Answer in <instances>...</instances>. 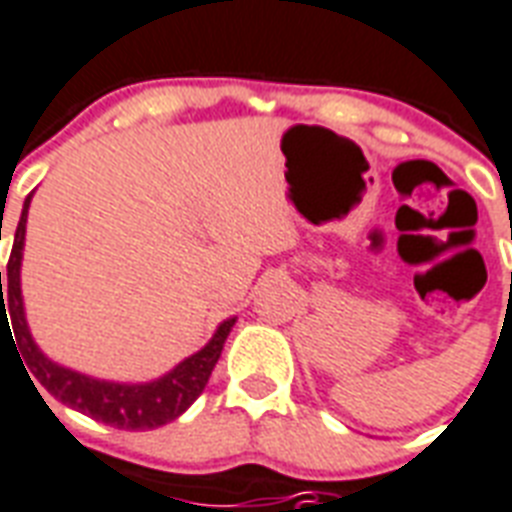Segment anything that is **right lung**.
<instances>
[{"label": "right lung", "mask_w": 512, "mask_h": 512, "mask_svg": "<svg viewBox=\"0 0 512 512\" xmlns=\"http://www.w3.org/2000/svg\"><path fill=\"white\" fill-rule=\"evenodd\" d=\"M31 195L23 201L21 220L15 228L13 252H10V263H7L5 276V292H2V271H0V330L6 322V311H11L13 333L21 349V357L26 362V376L37 378L39 384L48 389L50 395L61 400L64 405L74 411L88 413L91 419L104 421L109 427L117 429H155L169 424L177 416L190 408L204 392L206 381L212 376L214 365L220 360L225 338L230 335L236 317L225 319L214 335L209 338L204 349L190 354L182 360L177 368H171L166 376L155 378V381H144V384H117V381H101V378L85 376L72 368H64L58 362L48 360L42 349H39L29 333V322H26V311H23V295H21V260H23V244H26V217H29ZM25 370V368H23ZM34 384V381H31ZM37 389V386H34ZM39 392V389H37ZM42 397V395H39Z\"/></svg>", "instance_id": "right-lung-1"}]
</instances>
